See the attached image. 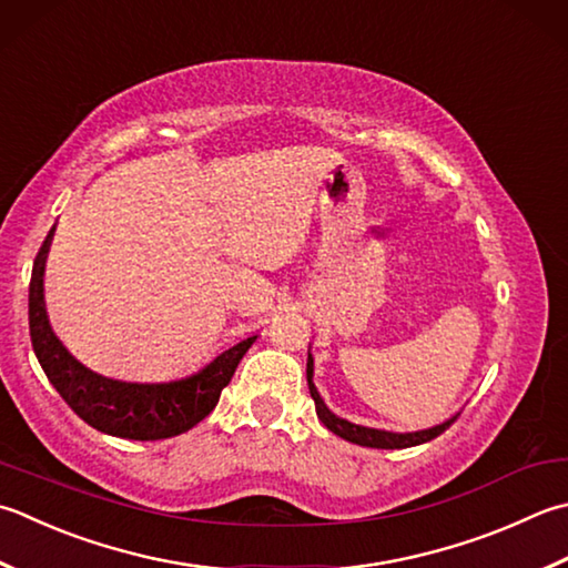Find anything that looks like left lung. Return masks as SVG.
<instances>
[{"instance_id": "obj_1", "label": "left lung", "mask_w": 568, "mask_h": 568, "mask_svg": "<svg viewBox=\"0 0 568 568\" xmlns=\"http://www.w3.org/2000/svg\"><path fill=\"white\" fill-rule=\"evenodd\" d=\"M313 354H307V386H310V396H313L315 402V410H317V418L325 424L335 436L349 440V443H357V446L364 448H386V450H394V448H410V446H420V443H428L436 436H440L443 430H446L458 414L453 418L443 420L438 426H430L424 430H410V433H394V430H382V428H366V426H357V424H349L347 418H339L332 414L327 408V404L322 402V396L317 392V386L313 384Z\"/></svg>"}]
</instances>
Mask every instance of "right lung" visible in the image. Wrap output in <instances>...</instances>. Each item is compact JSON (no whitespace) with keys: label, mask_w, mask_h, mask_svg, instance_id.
<instances>
[{"label":"right lung","mask_w":568,"mask_h":568,"mask_svg":"<svg viewBox=\"0 0 568 568\" xmlns=\"http://www.w3.org/2000/svg\"><path fill=\"white\" fill-rule=\"evenodd\" d=\"M53 231L55 229L49 231L33 261L29 283V335L33 354L55 392L73 408V414L108 436L162 440L194 428L219 404L221 392L231 382L243 354L255 342V335L221 352L204 369L186 379L135 384L108 379L103 374L91 372L63 347L49 325L47 303H43V265H47Z\"/></svg>","instance_id":"obj_1"}]
</instances>
